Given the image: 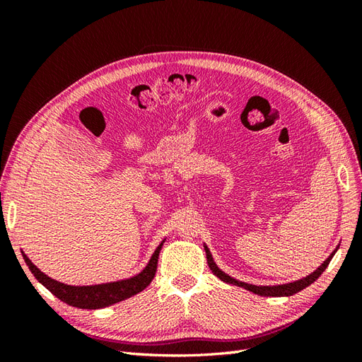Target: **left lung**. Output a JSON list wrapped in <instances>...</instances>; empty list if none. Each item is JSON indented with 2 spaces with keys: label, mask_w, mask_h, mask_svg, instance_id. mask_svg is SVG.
<instances>
[{
  "label": "left lung",
  "mask_w": 362,
  "mask_h": 362,
  "mask_svg": "<svg viewBox=\"0 0 362 362\" xmlns=\"http://www.w3.org/2000/svg\"><path fill=\"white\" fill-rule=\"evenodd\" d=\"M205 247V254H206V262H208V267L211 269V272L214 273V275L222 279L223 282H228V284H233V286H238V287H243L252 293L255 294H259V296H272V298H279V296H293L294 293H298L300 290H303L305 287H308L310 284H313L317 278H319L322 273L325 272V269L329 266V262L332 259V257L335 255L337 249L332 252V254L329 255V258H327L326 261H323V264L317 269L315 272H313L311 275H308L303 279H299V281H294V282H290V284H282V286H272V287H258V286H250V284H246V282H240L231 276H228L226 273H223L221 269H218L216 266V262L210 254V249H208L206 246Z\"/></svg>",
  "instance_id": "left-lung-1"
}]
</instances>
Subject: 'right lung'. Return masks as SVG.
Returning <instances> with one entry per match:
<instances>
[{
	"instance_id": "add662e5",
	"label": "right lung",
	"mask_w": 362,
	"mask_h": 362,
	"mask_svg": "<svg viewBox=\"0 0 362 362\" xmlns=\"http://www.w3.org/2000/svg\"><path fill=\"white\" fill-rule=\"evenodd\" d=\"M164 240L160 243V246L156 249L154 254H152L146 267L137 273L136 276L124 279V281H116V282H108V284H100V286H84V287H75V286H66V284H62L59 281H54L45 273L40 272L30 258L23 252V257L27 262L28 269L31 270L35 278L42 284L43 287L48 288L56 298L68 303L71 306H76V308L81 310H98L104 308V306H110L113 303H117L120 300H125L131 296L140 293L145 290L151 281L154 279L156 272H157V262L160 250L163 247Z\"/></svg>"
}]
</instances>
